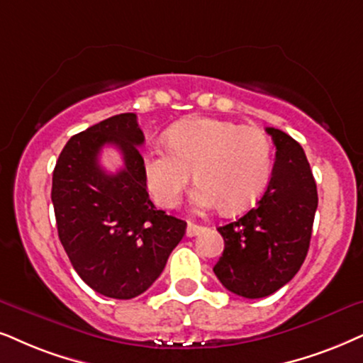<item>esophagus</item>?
<instances>
[{"instance_id": "obj_1", "label": "esophagus", "mask_w": 363, "mask_h": 363, "mask_svg": "<svg viewBox=\"0 0 363 363\" xmlns=\"http://www.w3.org/2000/svg\"><path fill=\"white\" fill-rule=\"evenodd\" d=\"M203 226H199V224H194V223H189L187 224V229H186V236L187 238H192V236H197L201 231H203Z\"/></svg>"}]
</instances>
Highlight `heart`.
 <instances>
[{
    "mask_svg": "<svg viewBox=\"0 0 363 363\" xmlns=\"http://www.w3.org/2000/svg\"><path fill=\"white\" fill-rule=\"evenodd\" d=\"M167 145H152L142 160L150 194L164 208L179 203L194 172L197 208L242 213L259 199L272 176V142L258 127L192 117L171 127Z\"/></svg>",
    "mask_w": 363,
    "mask_h": 363,
    "instance_id": "1",
    "label": "heart"
}]
</instances>
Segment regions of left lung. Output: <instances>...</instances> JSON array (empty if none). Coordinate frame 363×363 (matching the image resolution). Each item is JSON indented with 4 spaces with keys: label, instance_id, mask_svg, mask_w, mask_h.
<instances>
[{
    "label": "left lung",
    "instance_id": "left-lung-1",
    "mask_svg": "<svg viewBox=\"0 0 363 363\" xmlns=\"http://www.w3.org/2000/svg\"><path fill=\"white\" fill-rule=\"evenodd\" d=\"M266 132L277 155L258 206L218 228L224 251L213 272L226 290L245 298L272 295L295 277L308 253L318 206L305 150L279 128Z\"/></svg>",
    "mask_w": 363,
    "mask_h": 363
}]
</instances>
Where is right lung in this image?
<instances>
[{"label":"right lung","mask_w":363,"mask_h":363,"mask_svg":"<svg viewBox=\"0 0 363 363\" xmlns=\"http://www.w3.org/2000/svg\"><path fill=\"white\" fill-rule=\"evenodd\" d=\"M142 144L135 113H118L73 135L53 171L58 238L72 266L91 290L117 300L147 290L187 226L149 199ZM105 145L123 154L124 167L116 174L98 164Z\"/></svg>","instance_id":"add662e5"}]
</instances>
